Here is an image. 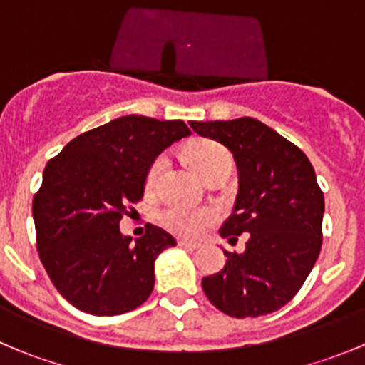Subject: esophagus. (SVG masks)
Instances as JSON below:
<instances>
[{
	"mask_svg": "<svg viewBox=\"0 0 365 365\" xmlns=\"http://www.w3.org/2000/svg\"><path fill=\"white\" fill-rule=\"evenodd\" d=\"M178 245L183 249H189V251H197V249L201 247L200 242H190V240H180Z\"/></svg>",
	"mask_w": 365,
	"mask_h": 365,
	"instance_id": "obj_1",
	"label": "esophagus"
}]
</instances>
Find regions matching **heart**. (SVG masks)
<instances>
[{"mask_svg": "<svg viewBox=\"0 0 365 365\" xmlns=\"http://www.w3.org/2000/svg\"><path fill=\"white\" fill-rule=\"evenodd\" d=\"M187 159L197 169L203 178H210L219 173H230L233 165V157L226 146L212 141V139H197L190 143L185 150ZM168 168L165 155H159L148 165L145 176V189L148 192L157 190L160 180ZM217 219V212L213 208H189V206L173 205L160 213V222L169 231L182 237H197L201 235L213 220Z\"/></svg>", "mask_w": 365, "mask_h": 365, "instance_id": "1", "label": "heart"}]
</instances>
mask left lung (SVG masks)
Returning <instances> with one entry per match:
<instances>
[{
	"instance_id": "1",
	"label": "left lung",
	"mask_w": 365,
	"mask_h": 365,
	"mask_svg": "<svg viewBox=\"0 0 365 365\" xmlns=\"http://www.w3.org/2000/svg\"><path fill=\"white\" fill-rule=\"evenodd\" d=\"M190 127L233 153L238 196L220 235L230 244L247 237L244 252L224 251L222 270L201 281L205 295L233 318L279 311L302 288L322 249L325 200L314 168L298 146L254 118Z\"/></svg>"
}]
</instances>
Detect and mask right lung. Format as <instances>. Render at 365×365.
<instances>
[{
  "label": "right lung",
  "mask_w": 365,
  "mask_h": 365,
  "mask_svg": "<svg viewBox=\"0 0 365 365\" xmlns=\"http://www.w3.org/2000/svg\"><path fill=\"white\" fill-rule=\"evenodd\" d=\"M190 135L182 120L128 114L77 135L47 162L33 197L36 249L65 300L95 316L139 307L155 284L153 263L175 238L146 224L132 244L120 220L143 200L152 160Z\"/></svg>",
  "instance_id": "add662e5"
}]
</instances>
